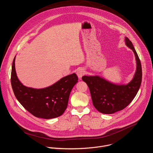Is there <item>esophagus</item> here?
I'll return each instance as SVG.
<instances>
[{
  "label": "esophagus",
  "instance_id": "34e87169",
  "mask_svg": "<svg viewBox=\"0 0 153 153\" xmlns=\"http://www.w3.org/2000/svg\"><path fill=\"white\" fill-rule=\"evenodd\" d=\"M76 74H77L78 78L81 79V78L85 74V70L83 68H80V69H78V71L76 72Z\"/></svg>",
  "mask_w": 153,
  "mask_h": 153
}]
</instances>
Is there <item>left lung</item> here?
Here are the masks:
<instances>
[{
  "instance_id": "left-lung-1",
  "label": "left lung",
  "mask_w": 153,
  "mask_h": 153,
  "mask_svg": "<svg viewBox=\"0 0 153 153\" xmlns=\"http://www.w3.org/2000/svg\"><path fill=\"white\" fill-rule=\"evenodd\" d=\"M126 45L134 53L137 69L133 79L127 85L111 83L98 76H83L87 84L95 108L104 114H112L123 110L136 97L142 82V66L138 55L131 43L126 37Z\"/></svg>"
}]
</instances>
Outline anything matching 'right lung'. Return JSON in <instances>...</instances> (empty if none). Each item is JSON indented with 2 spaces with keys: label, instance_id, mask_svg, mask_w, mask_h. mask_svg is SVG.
Masks as SVG:
<instances>
[{
  "label": "right lung",
  "instance_id": "obj_1",
  "mask_svg": "<svg viewBox=\"0 0 153 153\" xmlns=\"http://www.w3.org/2000/svg\"><path fill=\"white\" fill-rule=\"evenodd\" d=\"M14 58L11 82L14 94L22 105L36 117L52 119L66 110L71 91L78 78L75 74L68 75L48 87L35 89L23 85L17 78Z\"/></svg>",
  "mask_w": 153,
  "mask_h": 153
}]
</instances>
